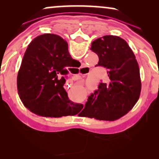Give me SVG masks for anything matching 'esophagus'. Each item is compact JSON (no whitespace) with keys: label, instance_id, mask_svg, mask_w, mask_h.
Returning <instances> with one entry per match:
<instances>
[{"label":"esophagus","instance_id":"obj_1","mask_svg":"<svg viewBox=\"0 0 159 159\" xmlns=\"http://www.w3.org/2000/svg\"><path fill=\"white\" fill-rule=\"evenodd\" d=\"M81 79V76H80V75H77V76H75V77H74V80H80ZM67 84H68V83H67ZM68 86H69V84H68Z\"/></svg>","mask_w":159,"mask_h":159}]
</instances>
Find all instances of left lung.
Here are the masks:
<instances>
[{
    "instance_id": "obj_1",
    "label": "left lung",
    "mask_w": 159,
    "mask_h": 159,
    "mask_svg": "<svg viewBox=\"0 0 159 159\" xmlns=\"http://www.w3.org/2000/svg\"><path fill=\"white\" fill-rule=\"evenodd\" d=\"M91 50L98 56L97 66L108 69V83L88 97L86 116L114 121L127 114L138 101L141 91L140 68L127 43L118 36L105 35L93 41Z\"/></svg>"
}]
</instances>
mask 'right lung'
I'll use <instances>...</instances> for the list:
<instances>
[{"instance_id": "add662e5", "label": "right lung", "mask_w": 159, "mask_h": 159, "mask_svg": "<svg viewBox=\"0 0 159 159\" xmlns=\"http://www.w3.org/2000/svg\"><path fill=\"white\" fill-rule=\"evenodd\" d=\"M77 61L69 54L66 41L57 34L34 38L26 50L17 76L18 94L25 107L46 117L78 114L83 105L71 101L64 88L66 69Z\"/></svg>"}]
</instances>
